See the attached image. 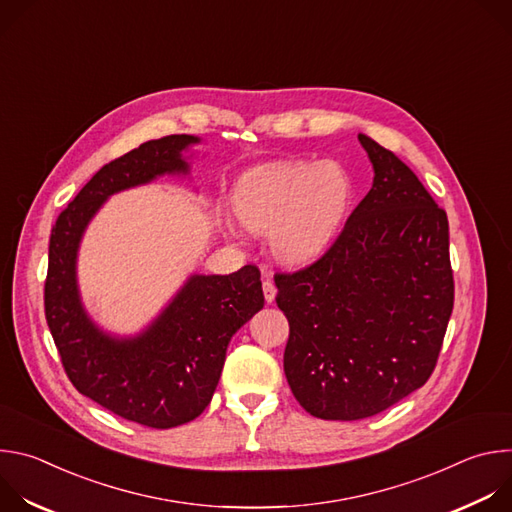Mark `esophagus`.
<instances>
[{"mask_svg":"<svg viewBox=\"0 0 512 512\" xmlns=\"http://www.w3.org/2000/svg\"><path fill=\"white\" fill-rule=\"evenodd\" d=\"M275 294H277V287H275V283L271 281V277H269V275H265V277H263V296H265V302H267V304H271V302L275 300Z\"/></svg>","mask_w":512,"mask_h":512,"instance_id":"obj_1","label":"esophagus"}]
</instances>
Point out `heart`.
Listing matches in <instances>:
<instances>
[{
  "instance_id": "b5f03b06",
  "label": "heart",
  "mask_w": 512,
  "mask_h": 512,
  "mask_svg": "<svg viewBox=\"0 0 512 512\" xmlns=\"http://www.w3.org/2000/svg\"><path fill=\"white\" fill-rule=\"evenodd\" d=\"M352 196V178L338 162H281L247 174L235 208L247 229L273 231L281 259L306 263L332 243Z\"/></svg>"
}]
</instances>
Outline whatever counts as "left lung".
I'll use <instances>...</instances> for the list:
<instances>
[{
	"mask_svg": "<svg viewBox=\"0 0 512 512\" xmlns=\"http://www.w3.org/2000/svg\"><path fill=\"white\" fill-rule=\"evenodd\" d=\"M358 141L373 188L322 257L275 273L291 393L336 421L373 417L423 387L454 310L446 210L391 150Z\"/></svg>",
	"mask_w": 512,
	"mask_h": 512,
	"instance_id": "left-lung-1",
	"label": "left lung"
}]
</instances>
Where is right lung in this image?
<instances>
[{
	"label": "right lung",
	"mask_w": 512,
	"mask_h": 512,
	"mask_svg": "<svg viewBox=\"0 0 512 512\" xmlns=\"http://www.w3.org/2000/svg\"><path fill=\"white\" fill-rule=\"evenodd\" d=\"M198 141L168 135L105 164L58 214L48 245L44 314L66 377L111 413L154 429L188 423L208 407L233 334L265 304L261 273L245 265L229 275H192L148 330L117 340L85 314L75 263L85 227L111 194L186 174L182 150Z\"/></svg>",
	"instance_id": "add662e5"
}]
</instances>
